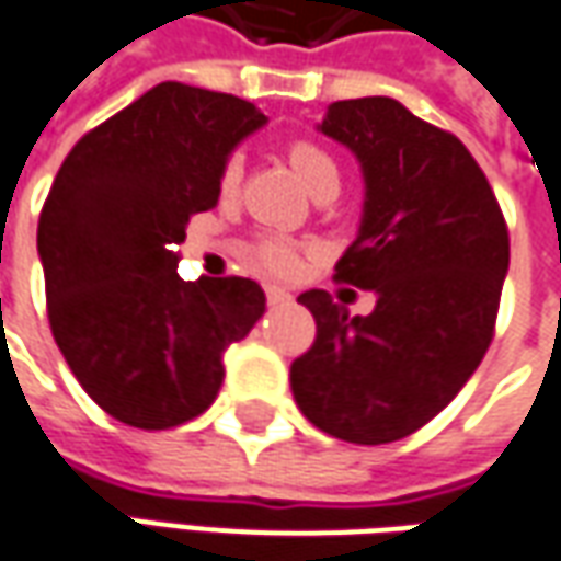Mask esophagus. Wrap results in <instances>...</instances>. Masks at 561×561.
<instances>
[{
    "label": "esophagus",
    "instance_id": "34e87169",
    "mask_svg": "<svg viewBox=\"0 0 561 561\" xmlns=\"http://www.w3.org/2000/svg\"><path fill=\"white\" fill-rule=\"evenodd\" d=\"M291 300V295L285 291V288H279V285H266V304L270 307H279V304H288Z\"/></svg>",
    "mask_w": 561,
    "mask_h": 561
}]
</instances>
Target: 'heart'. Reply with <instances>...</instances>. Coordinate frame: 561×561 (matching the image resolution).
I'll list each match as a JSON object with an SVG mask.
<instances>
[{
  "instance_id": "heart-1",
  "label": "heart",
  "mask_w": 561,
  "mask_h": 561,
  "mask_svg": "<svg viewBox=\"0 0 561 561\" xmlns=\"http://www.w3.org/2000/svg\"><path fill=\"white\" fill-rule=\"evenodd\" d=\"M288 164L298 173V180L313 198H335L341 188V167L339 161L317 142L298 139L288 146ZM244 161L242 154H229L220 170V192L222 198H232L242 185ZM300 251L291 242L282 239H263L254 244V266L266 276H291L298 270Z\"/></svg>"
}]
</instances>
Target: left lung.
<instances>
[{"mask_svg":"<svg viewBox=\"0 0 561 561\" xmlns=\"http://www.w3.org/2000/svg\"><path fill=\"white\" fill-rule=\"evenodd\" d=\"M319 133L363 167V220L335 279L376 291V310L351 317L329 291H304L317 339L291 363V394L325 435L391 444L432 422L488 354L510 229L469 148L394 99L335 102Z\"/></svg>","mask_w":561,"mask_h":561,"instance_id":"8db88e82","label":"left lung"}]
</instances>
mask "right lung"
I'll list each match as a JSON object with an SVG mask.
<instances>
[{
    "label": "right lung",
    "instance_id": "add662e5",
    "mask_svg": "<svg viewBox=\"0 0 561 561\" xmlns=\"http://www.w3.org/2000/svg\"><path fill=\"white\" fill-rule=\"evenodd\" d=\"M266 124L239 95L158 83L70 148L39 214L49 325L70 373L107 415L161 432L202 415L222 351L266 310L254 279H180L192 214L220 198V170Z\"/></svg>",
    "mask_w": 561,
    "mask_h": 561
}]
</instances>
